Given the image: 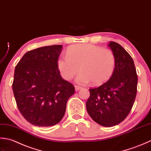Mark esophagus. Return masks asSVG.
<instances>
[{
	"label": "esophagus",
	"mask_w": 151,
	"mask_h": 151,
	"mask_svg": "<svg viewBox=\"0 0 151 151\" xmlns=\"http://www.w3.org/2000/svg\"><path fill=\"white\" fill-rule=\"evenodd\" d=\"M81 88H82L81 87H79V86H77V85L75 86V91H78L80 90V89H81Z\"/></svg>",
	"instance_id": "34e87169"
}]
</instances>
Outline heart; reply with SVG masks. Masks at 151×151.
<instances>
[{"mask_svg": "<svg viewBox=\"0 0 151 151\" xmlns=\"http://www.w3.org/2000/svg\"><path fill=\"white\" fill-rule=\"evenodd\" d=\"M116 59L110 50L91 44H76L70 47L67 55L58 58L57 67L63 78L72 79L80 68L76 82L87 85L93 82L100 85L108 81L115 72Z\"/></svg>", "mask_w": 151, "mask_h": 151, "instance_id": "heart-1", "label": "heart"}]
</instances>
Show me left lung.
<instances>
[{"mask_svg": "<svg viewBox=\"0 0 151 151\" xmlns=\"http://www.w3.org/2000/svg\"><path fill=\"white\" fill-rule=\"evenodd\" d=\"M108 46L116 57L115 72L105 83L89 89L90 97L86 102L88 115L105 127L118 124L128 116L137 85L136 67L130 55L118 43L109 42Z\"/></svg>", "mask_w": 151, "mask_h": 151, "instance_id": "obj_1", "label": "left lung"}]
</instances>
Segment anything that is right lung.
I'll list each match as a JSON object with an SVG mask.
<instances>
[{
    "instance_id": "1",
    "label": "right lung",
    "mask_w": 151,
    "mask_h": 151,
    "mask_svg": "<svg viewBox=\"0 0 151 151\" xmlns=\"http://www.w3.org/2000/svg\"><path fill=\"white\" fill-rule=\"evenodd\" d=\"M63 45L37 48L23 55L15 68L12 89L18 109L37 127H51L64 115L73 85L63 79L57 67Z\"/></svg>"
}]
</instances>
